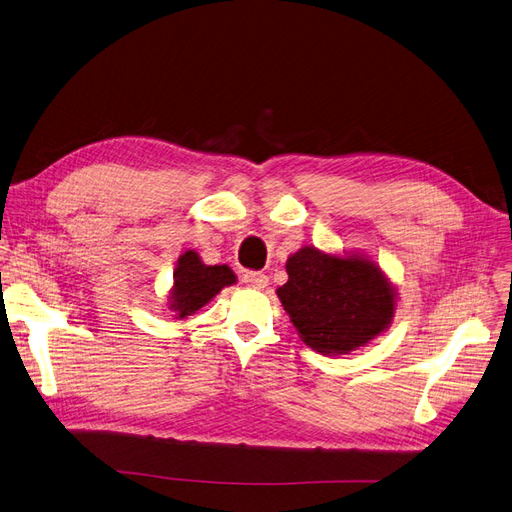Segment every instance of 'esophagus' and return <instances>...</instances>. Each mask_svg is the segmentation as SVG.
I'll list each match as a JSON object with an SVG mask.
<instances>
[{"label": "esophagus", "mask_w": 512, "mask_h": 512, "mask_svg": "<svg viewBox=\"0 0 512 512\" xmlns=\"http://www.w3.org/2000/svg\"><path fill=\"white\" fill-rule=\"evenodd\" d=\"M241 281L246 283V285H250V287L262 289V287H266V283H269V277H266V275L260 273V271H248L246 275H243Z\"/></svg>", "instance_id": "esophagus-1"}]
</instances>
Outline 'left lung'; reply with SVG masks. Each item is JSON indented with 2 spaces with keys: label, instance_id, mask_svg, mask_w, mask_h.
<instances>
[{
  "label": "left lung",
  "instance_id": "1",
  "mask_svg": "<svg viewBox=\"0 0 512 512\" xmlns=\"http://www.w3.org/2000/svg\"><path fill=\"white\" fill-rule=\"evenodd\" d=\"M277 296L312 350L348 354L379 335L394 316V289L381 269L360 256L302 248L285 264Z\"/></svg>",
  "mask_w": 512,
  "mask_h": 512
}]
</instances>
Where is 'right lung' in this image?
Segmentation results:
<instances>
[{
	"label": "right lung",
	"instance_id": "obj_1",
	"mask_svg": "<svg viewBox=\"0 0 512 512\" xmlns=\"http://www.w3.org/2000/svg\"><path fill=\"white\" fill-rule=\"evenodd\" d=\"M235 275L227 264L208 266L196 252H185L175 269V285L170 291V310L177 312V319L200 310L208 304L225 285H233Z\"/></svg>",
	"mask_w": 512,
	"mask_h": 512
}]
</instances>
